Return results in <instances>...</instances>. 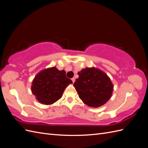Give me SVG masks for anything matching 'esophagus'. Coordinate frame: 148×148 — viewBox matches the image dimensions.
<instances>
[{
  "label": "esophagus",
  "instance_id": "34e87169",
  "mask_svg": "<svg viewBox=\"0 0 148 148\" xmlns=\"http://www.w3.org/2000/svg\"><path fill=\"white\" fill-rule=\"evenodd\" d=\"M71 81H72V82L74 83V82H75V78H71Z\"/></svg>",
  "mask_w": 148,
  "mask_h": 148
}]
</instances>
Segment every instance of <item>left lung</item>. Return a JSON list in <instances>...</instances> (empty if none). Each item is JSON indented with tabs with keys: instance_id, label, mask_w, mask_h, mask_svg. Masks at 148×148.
Instances as JSON below:
<instances>
[{
	"instance_id": "1",
	"label": "left lung",
	"mask_w": 148,
	"mask_h": 148,
	"mask_svg": "<svg viewBox=\"0 0 148 148\" xmlns=\"http://www.w3.org/2000/svg\"><path fill=\"white\" fill-rule=\"evenodd\" d=\"M78 75L73 86L85 104L96 108L110 99L114 86L104 71L92 67L82 69Z\"/></svg>"
}]
</instances>
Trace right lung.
Listing matches in <instances>:
<instances>
[{
  "label": "right lung",
  "instance_id": "add662e5",
  "mask_svg": "<svg viewBox=\"0 0 148 148\" xmlns=\"http://www.w3.org/2000/svg\"><path fill=\"white\" fill-rule=\"evenodd\" d=\"M72 81L66 77L65 71L56 66L41 70L33 80L31 92L40 103L50 105L60 99L65 89Z\"/></svg>",
  "mask_w": 148,
  "mask_h": 148
}]
</instances>
